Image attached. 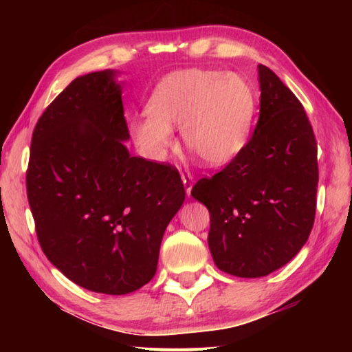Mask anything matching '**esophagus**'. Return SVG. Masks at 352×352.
I'll list each match as a JSON object with an SVG mask.
<instances>
[{
	"label": "esophagus",
	"instance_id": "34e87169",
	"mask_svg": "<svg viewBox=\"0 0 352 352\" xmlns=\"http://www.w3.org/2000/svg\"><path fill=\"white\" fill-rule=\"evenodd\" d=\"M182 180H183V184H184L186 193H188V197H190V190H192V186H193V177L189 174V172H183Z\"/></svg>",
	"mask_w": 352,
	"mask_h": 352
}]
</instances>
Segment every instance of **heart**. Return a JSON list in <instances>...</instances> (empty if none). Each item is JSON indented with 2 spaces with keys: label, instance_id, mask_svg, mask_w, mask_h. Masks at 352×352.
Masks as SVG:
<instances>
[{
  "label": "heart",
  "instance_id": "heart-1",
  "mask_svg": "<svg viewBox=\"0 0 352 352\" xmlns=\"http://www.w3.org/2000/svg\"><path fill=\"white\" fill-rule=\"evenodd\" d=\"M256 94L236 72L189 68L168 74L149 96L146 115L130 129L149 159L162 160L180 124L184 144L208 166L226 164L248 144Z\"/></svg>",
  "mask_w": 352,
  "mask_h": 352
}]
</instances>
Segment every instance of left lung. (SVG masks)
<instances>
[{
    "label": "left lung",
    "instance_id": "1",
    "mask_svg": "<svg viewBox=\"0 0 352 352\" xmlns=\"http://www.w3.org/2000/svg\"><path fill=\"white\" fill-rule=\"evenodd\" d=\"M260 115L252 138L192 197L210 212L208 248L221 271L258 278L307 242L315 222L318 146L302 104L258 65Z\"/></svg>",
    "mask_w": 352,
    "mask_h": 352
}]
</instances>
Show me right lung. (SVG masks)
Instances as JSON below:
<instances>
[{"label": "right lung", "mask_w": 352, "mask_h": 352, "mask_svg": "<svg viewBox=\"0 0 352 352\" xmlns=\"http://www.w3.org/2000/svg\"><path fill=\"white\" fill-rule=\"evenodd\" d=\"M118 71L77 77L37 121L27 197L45 256L96 294L125 295L157 271L184 203L178 170L133 157Z\"/></svg>", "instance_id": "1"}]
</instances>
